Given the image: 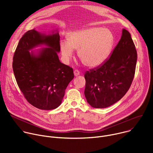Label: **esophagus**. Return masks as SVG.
<instances>
[{"label":"esophagus","instance_id":"esophagus-1","mask_svg":"<svg viewBox=\"0 0 153 153\" xmlns=\"http://www.w3.org/2000/svg\"><path fill=\"white\" fill-rule=\"evenodd\" d=\"M74 76L75 77H77V76H79L80 75V72L78 71V70H74Z\"/></svg>","mask_w":153,"mask_h":153}]
</instances>
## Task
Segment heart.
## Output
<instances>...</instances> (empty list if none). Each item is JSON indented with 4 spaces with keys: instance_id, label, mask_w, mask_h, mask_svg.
Masks as SVG:
<instances>
[{
    "instance_id": "heart-1",
    "label": "heart",
    "mask_w": 153,
    "mask_h": 153,
    "mask_svg": "<svg viewBox=\"0 0 153 153\" xmlns=\"http://www.w3.org/2000/svg\"><path fill=\"white\" fill-rule=\"evenodd\" d=\"M113 33L107 28L90 27L70 32L67 41L60 42V50L63 61L68 63L74 50L85 65L89 68L101 66L110 56L114 45Z\"/></svg>"
}]
</instances>
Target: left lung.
<instances>
[{
  "label": "left lung",
  "mask_w": 153,
  "mask_h": 153,
  "mask_svg": "<svg viewBox=\"0 0 153 153\" xmlns=\"http://www.w3.org/2000/svg\"><path fill=\"white\" fill-rule=\"evenodd\" d=\"M136 62L137 51L131 34L122 29L121 38L110 59L85 74L87 102L93 108H104L120 100L131 85Z\"/></svg>",
  "instance_id": "obj_1"
}]
</instances>
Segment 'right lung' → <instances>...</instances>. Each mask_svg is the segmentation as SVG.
Returning <instances> with one entry per match:
<instances>
[{
	"label": "right lung",
	"mask_w": 153,
	"mask_h": 153,
	"mask_svg": "<svg viewBox=\"0 0 153 153\" xmlns=\"http://www.w3.org/2000/svg\"><path fill=\"white\" fill-rule=\"evenodd\" d=\"M59 41L57 29L40 33L34 28L20 39L14 54L13 68L19 88L27 101L40 110L60 106L74 78L73 68L59 60ZM40 46L43 48L34 50Z\"/></svg>",
	"instance_id": "1"
}]
</instances>
